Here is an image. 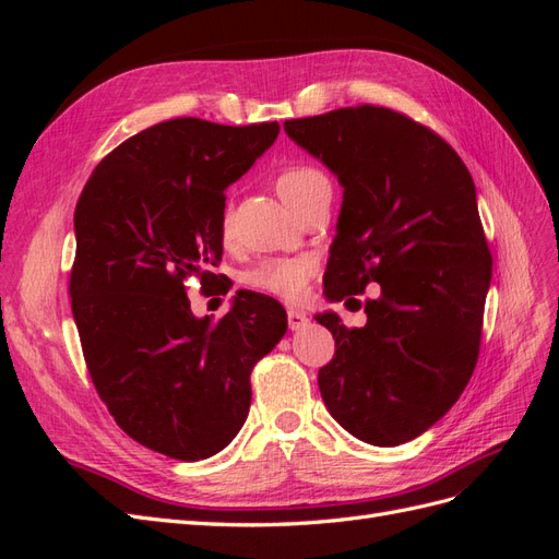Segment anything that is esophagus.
I'll use <instances>...</instances> for the list:
<instances>
[{
  "label": "esophagus",
  "mask_w": 559,
  "mask_h": 559,
  "mask_svg": "<svg viewBox=\"0 0 559 559\" xmlns=\"http://www.w3.org/2000/svg\"><path fill=\"white\" fill-rule=\"evenodd\" d=\"M286 319H289V329L292 331H298L308 324V314L300 312V310H286Z\"/></svg>",
  "instance_id": "obj_1"
}]
</instances>
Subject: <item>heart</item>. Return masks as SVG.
I'll return each mask as SVG.
<instances>
[{
    "instance_id": "heart-1",
    "label": "heart",
    "mask_w": 559,
    "mask_h": 559,
    "mask_svg": "<svg viewBox=\"0 0 559 559\" xmlns=\"http://www.w3.org/2000/svg\"><path fill=\"white\" fill-rule=\"evenodd\" d=\"M321 186H329L326 175L308 163L284 165L277 175V191L294 210H298L317 189H321ZM222 238L226 242L233 238L230 205H226L222 214ZM314 273H317L314 257H282V259L261 261L257 267H251L245 282L253 292L275 296L286 302H296L308 294V286Z\"/></svg>"
}]
</instances>
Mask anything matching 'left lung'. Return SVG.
Here are the masks:
<instances>
[{"label": "left lung", "mask_w": 559, "mask_h": 559, "mask_svg": "<svg viewBox=\"0 0 559 559\" xmlns=\"http://www.w3.org/2000/svg\"><path fill=\"white\" fill-rule=\"evenodd\" d=\"M284 130L345 189L326 298L349 306L380 284L366 326L314 317L335 337L321 399L359 441L408 443L452 408L478 361L492 253L476 186L441 134L394 109L343 107Z\"/></svg>", "instance_id": "left-lung-1"}]
</instances>
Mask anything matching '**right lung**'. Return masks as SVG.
<instances>
[{
	"label": "right lung",
	"instance_id": "add662e5",
	"mask_svg": "<svg viewBox=\"0 0 559 559\" xmlns=\"http://www.w3.org/2000/svg\"><path fill=\"white\" fill-rule=\"evenodd\" d=\"M277 134V121L156 123L99 160L76 202L70 296L91 380L118 427L173 460H207L238 436L251 370L286 333L270 296L238 292L218 321L186 296L191 277L216 280L224 191Z\"/></svg>",
	"mask_w": 559,
	"mask_h": 559
}]
</instances>
